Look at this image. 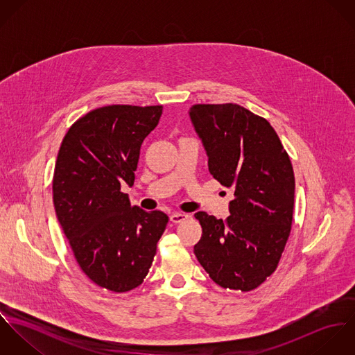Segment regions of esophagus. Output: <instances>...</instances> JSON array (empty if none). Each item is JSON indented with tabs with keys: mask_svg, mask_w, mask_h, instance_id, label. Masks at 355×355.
<instances>
[{
	"mask_svg": "<svg viewBox=\"0 0 355 355\" xmlns=\"http://www.w3.org/2000/svg\"><path fill=\"white\" fill-rule=\"evenodd\" d=\"M189 218V216L186 214V213H173V214H171V217H169V220L173 223V224H179V223H182V221H184V220H187Z\"/></svg>",
	"mask_w": 355,
	"mask_h": 355,
	"instance_id": "esophagus-1",
	"label": "esophagus"
}]
</instances>
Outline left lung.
I'll return each instance as SVG.
<instances>
[{
  "label": "left lung",
  "instance_id": "obj_1",
  "mask_svg": "<svg viewBox=\"0 0 355 355\" xmlns=\"http://www.w3.org/2000/svg\"><path fill=\"white\" fill-rule=\"evenodd\" d=\"M190 120L209 172L234 190L225 221L196 213L202 236L194 254L223 288L250 291L270 276L291 231L295 179L273 127L236 103L194 105Z\"/></svg>",
  "mask_w": 355,
  "mask_h": 355
}]
</instances>
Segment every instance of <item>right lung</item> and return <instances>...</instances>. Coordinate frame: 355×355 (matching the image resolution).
I'll return each mask as SVG.
<instances>
[{
	"label": "right lung",
	"mask_w": 355,
	"mask_h": 355,
	"mask_svg": "<svg viewBox=\"0 0 355 355\" xmlns=\"http://www.w3.org/2000/svg\"><path fill=\"white\" fill-rule=\"evenodd\" d=\"M161 114L159 105L94 109L72 124L57 155V218L85 275L113 293L142 284L168 223L121 193V184H134L141 146Z\"/></svg>",
	"instance_id": "add662e5"
}]
</instances>
